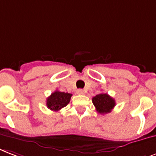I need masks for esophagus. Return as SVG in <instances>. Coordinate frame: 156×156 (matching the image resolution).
I'll return each instance as SVG.
<instances>
[{
	"label": "esophagus",
	"instance_id": "34e87169",
	"mask_svg": "<svg viewBox=\"0 0 156 156\" xmlns=\"http://www.w3.org/2000/svg\"><path fill=\"white\" fill-rule=\"evenodd\" d=\"M77 94H85V91H84V89H80L77 90Z\"/></svg>",
	"mask_w": 156,
	"mask_h": 156
}]
</instances>
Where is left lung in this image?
Returning <instances> with one entry per match:
<instances>
[{"label": "left lung", "mask_w": 156, "mask_h": 156, "mask_svg": "<svg viewBox=\"0 0 156 156\" xmlns=\"http://www.w3.org/2000/svg\"><path fill=\"white\" fill-rule=\"evenodd\" d=\"M92 102L94 105L97 112L100 114H107L112 112L115 106L114 98L107 94H100L93 98Z\"/></svg>", "instance_id": "1"}]
</instances>
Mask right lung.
<instances>
[{
  "mask_svg": "<svg viewBox=\"0 0 156 156\" xmlns=\"http://www.w3.org/2000/svg\"><path fill=\"white\" fill-rule=\"evenodd\" d=\"M72 94L60 92L58 90L54 91L46 100V106L49 110L58 112L63 108L70 102Z\"/></svg>",
  "mask_w": 156,
  "mask_h": 156,
  "instance_id": "1",
  "label": "right lung"
}]
</instances>
